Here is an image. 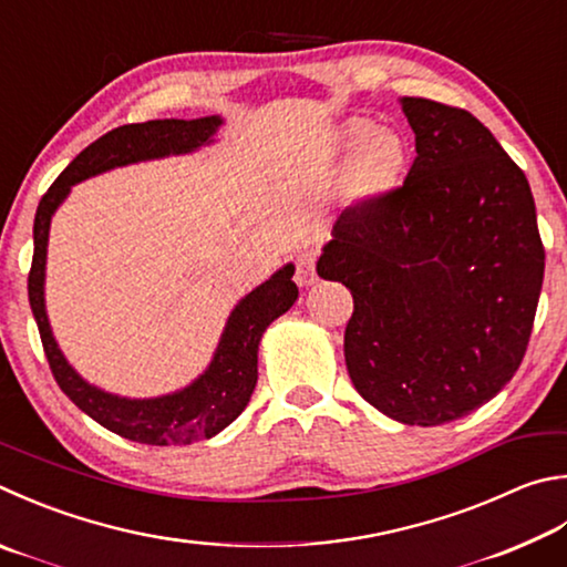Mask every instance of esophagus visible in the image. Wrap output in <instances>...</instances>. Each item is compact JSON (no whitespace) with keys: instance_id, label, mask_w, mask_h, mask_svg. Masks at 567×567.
Returning <instances> with one entry per match:
<instances>
[{"instance_id":"1","label":"esophagus","mask_w":567,"mask_h":567,"mask_svg":"<svg viewBox=\"0 0 567 567\" xmlns=\"http://www.w3.org/2000/svg\"><path fill=\"white\" fill-rule=\"evenodd\" d=\"M297 270H295V282L300 287H310L317 282V272H315V265H317V255L312 250L300 252L297 255Z\"/></svg>"}]
</instances>
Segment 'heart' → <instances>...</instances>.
Returning a JSON list of instances; mask_svg holds the SVG:
<instances>
[{
    "label": "heart",
    "mask_w": 567,
    "mask_h": 567,
    "mask_svg": "<svg viewBox=\"0 0 567 567\" xmlns=\"http://www.w3.org/2000/svg\"><path fill=\"white\" fill-rule=\"evenodd\" d=\"M372 132V123L364 118L349 121L342 128V143L347 148H354L362 143L357 153V176L367 188H382L391 178L396 176L401 166V146L391 133Z\"/></svg>",
    "instance_id": "1"
}]
</instances>
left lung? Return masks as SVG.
I'll use <instances>...</instances> for the list:
<instances>
[{
	"instance_id": "1",
	"label": "left lung",
	"mask_w": 567,
	"mask_h": 567,
	"mask_svg": "<svg viewBox=\"0 0 567 567\" xmlns=\"http://www.w3.org/2000/svg\"><path fill=\"white\" fill-rule=\"evenodd\" d=\"M416 158L399 188L349 205L317 275L349 287L354 389L389 419L439 426L518 372L545 248L526 173L468 111L401 99Z\"/></svg>"
}]
</instances>
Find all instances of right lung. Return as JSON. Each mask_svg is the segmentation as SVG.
I'll use <instances>...</instances> for the list:
<instances>
[{
  "label": "right lung",
  "mask_w": 567,
  "mask_h": 567,
  "mask_svg": "<svg viewBox=\"0 0 567 567\" xmlns=\"http://www.w3.org/2000/svg\"><path fill=\"white\" fill-rule=\"evenodd\" d=\"M220 116L163 118L128 123L109 131L69 163L39 200L34 218V257L29 270V305L37 319L41 344L61 391L101 426L128 441L148 446H185L220 434L243 414L257 384V347L262 332L297 300L292 282L295 265H285L270 280L255 287L235 305L215 349L213 362L190 386L156 399H126L91 386L71 367L51 334L44 305V270L51 215L71 190V185L128 163L178 156L213 143Z\"/></svg>",
  "instance_id": "add662e5"
}]
</instances>
